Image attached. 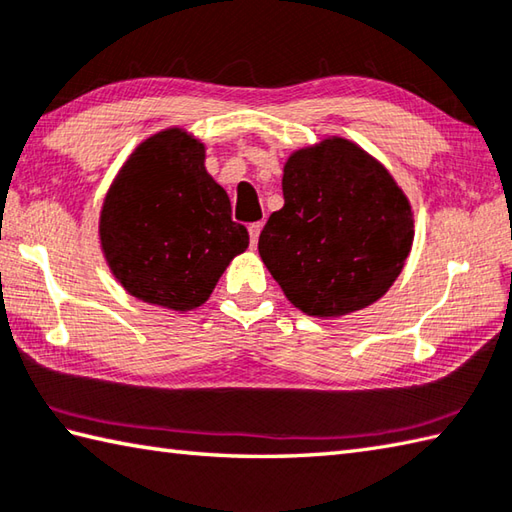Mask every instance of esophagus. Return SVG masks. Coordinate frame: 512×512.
I'll use <instances>...</instances> for the list:
<instances>
[{
  "instance_id": "obj_1",
  "label": "esophagus",
  "mask_w": 512,
  "mask_h": 512,
  "mask_svg": "<svg viewBox=\"0 0 512 512\" xmlns=\"http://www.w3.org/2000/svg\"><path fill=\"white\" fill-rule=\"evenodd\" d=\"M260 229H263V223H252V225H249V240H252V245L258 243Z\"/></svg>"
}]
</instances>
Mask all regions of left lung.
Masks as SVG:
<instances>
[{
  "instance_id": "1",
  "label": "left lung",
  "mask_w": 512,
  "mask_h": 512,
  "mask_svg": "<svg viewBox=\"0 0 512 512\" xmlns=\"http://www.w3.org/2000/svg\"><path fill=\"white\" fill-rule=\"evenodd\" d=\"M283 209L258 254L287 301L339 318L388 292L414 240L410 200L379 160L339 136L303 147L283 167Z\"/></svg>"
}]
</instances>
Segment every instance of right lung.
Masks as SVG:
<instances>
[{
    "mask_svg": "<svg viewBox=\"0 0 512 512\" xmlns=\"http://www.w3.org/2000/svg\"><path fill=\"white\" fill-rule=\"evenodd\" d=\"M98 234L118 283L171 312L205 303L249 247L227 191L205 169V144L180 127L153 133L127 158L104 196Z\"/></svg>",
    "mask_w": 512,
    "mask_h": 512,
    "instance_id": "right-lung-1",
    "label": "right lung"
}]
</instances>
